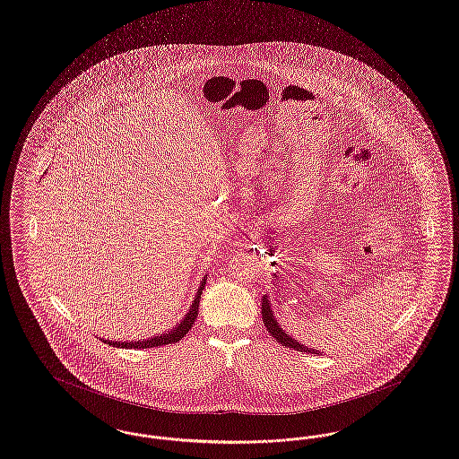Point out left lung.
Listing matches in <instances>:
<instances>
[{"mask_svg": "<svg viewBox=\"0 0 459 459\" xmlns=\"http://www.w3.org/2000/svg\"><path fill=\"white\" fill-rule=\"evenodd\" d=\"M261 316H263V323H264L266 330L275 338L280 345L289 347V349L299 350V351H309V349H306V345H300L297 340H294L292 336H289L285 331L280 328V325L276 323L275 316H273V311H272L268 295H263V299H261ZM314 351L316 350H312V353Z\"/></svg>", "mask_w": 459, "mask_h": 459, "instance_id": "obj_1", "label": "left lung"}]
</instances>
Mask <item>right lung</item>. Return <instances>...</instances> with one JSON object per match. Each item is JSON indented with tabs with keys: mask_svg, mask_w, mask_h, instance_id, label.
Wrapping results in <instances>:
<instances>
[{
	"mask_svg": "<svg viewBox=\"0 0 459 459\" xmlns=\"http://www.w3.org/2000/svg\"><path fill=\"white\" fill-rule=\"evenodd\" d=\"M206 278H203L196 297L193 300V306L189 307V311L186 314L183 321L174 328V330L164 333L162 336H153L145 342H129V343H123V342H112V340H106V343H109L112 347H123V349H153V347H162V345H169V343H176L179 340H183L184 336L191 331L195 319L198 316V309H200V299H202L203 289H204Z\"/></svg>",
	"mask_w": 459,
	"mask_h": 459,
	"instance_id": "1",
	"label": "right lung"
}]
</instances>
